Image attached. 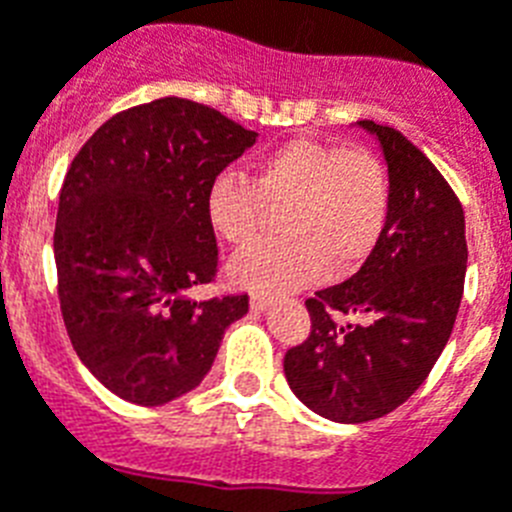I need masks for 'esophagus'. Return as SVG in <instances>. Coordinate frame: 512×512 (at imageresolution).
<instances>
[{"instance_id": "esophagus-1", "label": "esophagus", "mask_w": 512, "mask_h": 512, "mask_svg": "<svg viewBox=\"0 0 512 512\" xmlns=\"http://www.w3.org/2000/svg\"><path fill=\"white\" fill-rule=\"evenodd\" d=\"M269 301H272V298H269V295H264V293H259V290H253V293H251V308H253V311H264V308L269 306Z\"/></svg>"}]
</instances>
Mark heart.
I'll use <instances>...</instances> for the list:
<instances>
[{
    "label": "heart",
    "instance_id": "heart-1",
    "mask_svg": "<svg viewBox=\"0 0 512 512\" xmlns=\"http://www.w3.org/2000/svg\"><path fill=\"white\" fill-rule=\"evenodd\" d=\"M282 206L285 238L232 264V277L261 293L340 277L369 259L387 227L392 183L371 151L298 138L261 156L251 180L219 172L206 190L211 230L232 248L253 246L269 225V209Z\"/></svg>",
    "mask_w": 512,
    "mask_h": 512
}]
</instances>
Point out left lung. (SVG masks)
<instances>
[{
  "label": "left lung",
  "mask_w": 512,
  "mask_h": 512,
  "mask_svg": "<svg viewBox=\"0 0 512 512\" xmlns=\"http://www.w3.org/2000/svg\"><path fill=\"white\" fill-rule=\"evenodd\" d=\"M358 125L387 159V227L350 280L306 298L311 332L282 361L295 398L340 424L387 416L424 384L453 332L468 261L463 206L437 167L400 130Z\"/></svg>",
  "instance_id": "obj_1"
}]
</instances>
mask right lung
I'll list each match as a JSON object with an SVG mask.
<instances>
[{"mask_svg": "<svg viewBox=\"0 0 512 512\" xmlns=\"http://www.w3.org/2000/svg\"><path fill=\"white\" fill-rule=\"evenodd\" d=\"M256 133L190 99L109 117L59 190V311L86 369L117 398L164 405L209 374L248 293L190 298L214 282L217 238L206 190Z\"/></svg>", "mask_w": 512, "mask_h": 512, "instance_id": "right-lung-1", "label": "right lung"}]
</instances>
